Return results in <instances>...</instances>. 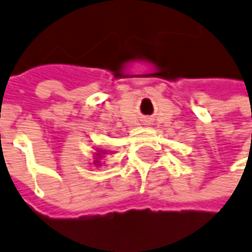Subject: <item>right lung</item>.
I'll use <instances>...</instances> for the list:
<instances>
[{
  "label": "right lung",
  "instance_id": "add662e5",
  "mask_svg": "<svg viewBox=\"0 0 252 252\" xmlns=\"http://www.w3.org/2000/svg\"><path fill=\"white\" fill-rule=\"evenodd\" d=\"M105 155H108V152H106V150H102V149L96 150L93 165H96V166H102V159H103V156H105Z\"/></svg>",
  "mask_w": 252,
  "mask_h": 252
}]
</instances>
